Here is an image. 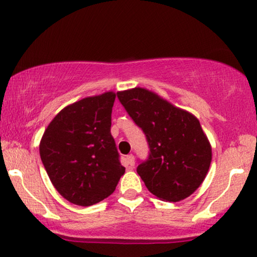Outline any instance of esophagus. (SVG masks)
Returning a JSON list of instances; mask_svg holds the SVG:
<instances>
[{"label": "esophagus", "instance_id": "34e87169", "mask_svg": "<svg viewBox=\"0 0 257 257\" xmlns=\"http://www.w3.org/2000/svg\"><path fill=\"white\" fill-rule=\"evenodd\" d=\"M134 156L133 155H128L125 157V166H126V168H128V169H133V168H134Z\"/></svg>", "mask_w": 257, "mask_h": 257}]
</instances>
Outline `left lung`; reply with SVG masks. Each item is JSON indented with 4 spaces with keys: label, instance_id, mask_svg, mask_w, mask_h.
<instances>
[{
    "label": "left lung",
    "instance_id": "obj_1",
    "mask_svg": "<svg viewBox=\"0 0 257 257\" xmlns=\"http://www.w3.org/2000/svg\"><path fill=\"white\" fill-rule=\"evenodd\" d=\"M117 98L149 143V158L137 169L147 190L166 202L191 196L211 162V146L199 120L144 88L118 91Z\"/></svg>",
    "mask_w": 257,
    "mask_h": 257
}]
</instances>
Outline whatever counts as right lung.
Masks as SVG:
<instances>
[{
  "instance_id": "right-lung-1",
  "label": "right lung",
  "mask_w": 257,
  "mask_h": 257,
  "mask_svg": "<svg viewBox=\"0 0 257 257\" xmlns=\"http://www.w3.org/2000/svg\"><path fill=\"white\" fill-rule=\"evenodd\" d=\"M114 99L113 91H106L66 106L41 140V159L53 186L76 205L107 198L125 172L111 135Z\"/></svg>"
}]
</instances>
